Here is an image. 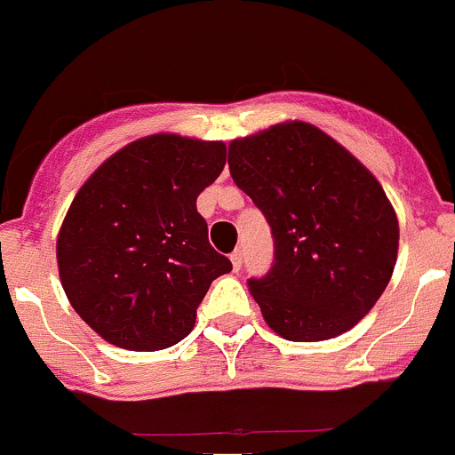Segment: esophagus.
I'll use <instances>...</instances> for the list:
<instances>
[{"instance_id":"obj_1","label":"esophagus","mask_w":455,"mask_h":455,"mask_svg":"<svg viewBox=\"0 0 455 455\" xmlns=\"http://www.w3.org/2000/svg\"><path fill=\"white\" fill-rule=\"evenodd\" d=\"M231 262H233V271H240L242 268V251H233L231 253Z\"/></svg>"}]
</instances>
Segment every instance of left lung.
Masks as SVG:
<instances>
[{
	"mask_svg": "<svg viewBox=\"0 0 455 455\" xmlns=\"http://www.w3.org/2000/svg\"><path fill=\"white\" fill-rule=\"evenodd\" d=\"M228 169L273 233V267L249 280L267 324L293 342L358 324L389 284L400 240L371 171L298 120L233 140Z\"/></svg>",
	"mask_w": 455,
	"mask_h": 455,
	"instance_id": "1",
	"label": "left lung"
}]
</instances>
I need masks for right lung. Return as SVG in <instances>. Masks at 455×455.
<instances>
[{
	"label": "right lung",
	"mask_w": 455,
	"mask_h": 455,
	"mask_svg": "<svg viewBox=\"0 0 455 455\" xmlns=\"http://www.w3.org/2000/svg\"><path fill=\"white\" fill-rule=\"evenodd\" d=\"M224 164V142L157 133L120 148L77 191L57 267L68 302L106 342L160 351L193 331L211 282L233 268L196 206Z\"/></svg>",
	"instance_id": "obj_1"
}]
</instances>
